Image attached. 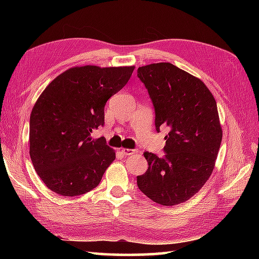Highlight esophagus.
Masks as SVG:
<instances>
[{"label": "esophagus", "instance_id": "34e87169", "mask_svg": "<svg viewBox=\"0 0 259 259\" xmlns=\"http://www.w3.org/2000/svg\"><path fill=\"white\" fill-rule=\"evenodd\" d=\"M121 152H122L123 156H130V155H134V153H137V150H135V149H121Z\"/></svg>", "mask_w": 259, "mask_h": 259}]
</instances>
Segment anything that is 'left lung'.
Listing matches in <instances>:
<instances>
[{
  "mask_svg": "<svg viewBox=\"0 0 259 259\" xmlns=\"http://www.w3.org/2000/svg\"><path fill=\"white\" fill-rule=\"evenodd\" d=\"M155 108L156 130L169 126L166 155L145 152L148 170L137 177L144 194L157 203L185 202L206 184L221 148L223 130L212 93L203 82L168 62L138 69Z\"/></svg>",
  "mask_w": 259,
  "mask_h": 259,
  "instance_id": "1",
  "label": "left lung"
}]
</instances>
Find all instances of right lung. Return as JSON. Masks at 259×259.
Returning <instances> with one entry per match:
<instances>
[{
  "label": "right lung",
  "instance_id": "obj_1",
  "mask_svg": "<svg viewBox=\"0 0 259 259\" xmlns=\"http://www.w3.org/2000/svg\"><path fill=\"white\" fill-rule=\"evenodd\" d=\"M134 70V65L71 68L38 97L30 117V157L49 189L73 197L100 184L115 152L91 134L104 124V106Z\"/></svg>",
  "mask_w": 259,
  "mask_h": 259
}]
</instances>
